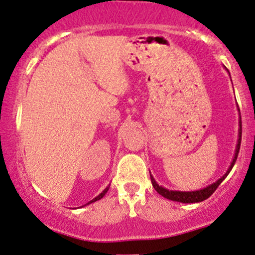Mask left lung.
Instances as JSON below:
<instances>
[{
  "label": "left lung",
  "mask_w": 255,
  "mask_h": 255,
  "mask_svg": "<svg viewBox=\"0 0 255 255\" xmlns=\"http://www.w3.org/2000/svg\"><path fill=\"white\" fill-rule=\"evenodd\" d=\"M225 69L227 70V67L225 66ZM227 72L229 73L228 70H227ZM229 76H231V73H229ZM238 112H239V133H238V142H236V148H235V153H234V158H233V160L231 162V165H229L228 170L226 171V173L223 174L222 177L219 178V179L216 180L215 183L210 184V185L205 186L203 189H199V190H194V191H179V190H168L166 188H164V186L159 185L157 183V180L154 179V177L151 174V182H152V185L153 188L155 189V191L158 192L159 195H161L162 197L170 199V201H173V202H180V203H198V202H202L204 201V199L209 198L211 195L214 194V191L219 188V185L221 183L223 182V180L226 179L227 176H228L229 172L232 171L233 166H234L236 159H238V154H239V151H240V145H241V134H242V128H241V116H240V110L238 108ZM151 173V172H149Z\"/></svg>",
  "instance_id": "left-lung-1"
}]
</instances>
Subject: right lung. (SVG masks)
<instances>
[{
	"instance_id": "add662e5",
	"label": "right lung",
	"mask_w": 255,
	"mask_h": 255,
	"mask_svg": "<svg viewBox=\"0 0 255 255\" xmlns=\"http://www.w3.org/2000/svg\"><path fill=\"white\" fill-rule=\"evenodd\" d=\"M109 186H110V185H108V186H107V188H106V189H104V190H103V191H102V192H101V194H100V195H98V196H96V197H95L94 199H91V201H90V202H88V203H87V204H85V205H88V204H91V203H94V202H96V201H98V199H101V198H102V197H103V196L107 194V191H108V190H109ZM83 207H84V205H83Z\"/></svg>"
}]
</instances>
